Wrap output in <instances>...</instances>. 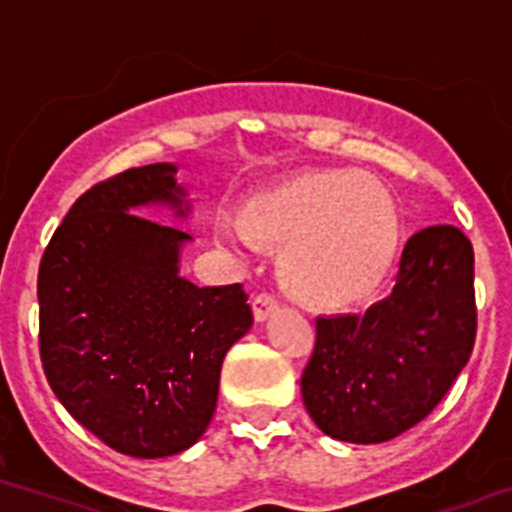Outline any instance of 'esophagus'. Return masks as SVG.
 I'll use <instances>...</instances> for the list:
<instances>
[{"label":"esophagus","instance_id":"esophagus-1","mask_svg":"<svg viewBox=\"0 0 512 512\" xmlns=\"http://www.w3.org/2000/svg\"><path fill=\"white\" fill-rule=\"evenodd\" d=\"M251 309H253V317H256V322H264V320H269L276 309H279V302H276L274 294H256L251 302Z\"/></svg>","mask_w":512,"mask_h":512}]
</instances>
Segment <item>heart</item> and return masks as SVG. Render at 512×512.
I'll use <instances>...</instances> for the list:
<instances>
[{"label": "heart", "instance_id": "obj_1", "mask_svg": "<svg viewBox=\"0 0 512 512\" xmlns=\"http://www.w3.org/2000/svg\"><path fill=\"white\" fill-rule=\"evenodd\" d=\"M218 238L243 253L284 248L281 271L294 294L314 307L340 309L381 287L401 223L381 182L322 170L259 192L243 213L225 210Z\"/></svg>", "mask_w": 512, "mask_h": 512}]
</instances>
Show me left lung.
Returning a JSON list of instances; mask_svg holds the SVG:
<instances>
[{"mask_svg":"<svg viewBox=\"0 0 512 512\" xmlns=\"http://www.w3.org/2000/svg\"><path fill=\"white\" fill-rule=\"evenodd\" d=\"M475 253L454 225L414 233L396 287L365 314L317 317L302 373L309 416L327 437L381 444L437 409L475 348Z\"/></svg>","mask_w":512,"mask_h":512,"instance_id":"8db88e82","label":"left lung"}]
</instances>
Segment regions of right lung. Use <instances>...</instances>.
Listing matches in <instances>:
<instances>
[{"label": "right lung", "instance_id": "1", "mask_svg": "<svg viewBox=\"0 0 512 512\" xmlns=\"http://www.w3.org/2000/svg\"><path fill=\"white\" fill-rule=\"evenodd\" d=\"M170 162L98 182L68 210L37 274L40 358L78 424L129 457L185 452L208 429L225 353L253 325L241 284L180 276L192 236L144 218L190 213Z\"/></svg>", "mask_w": 512, "mask_h": 512}]
</instances>
